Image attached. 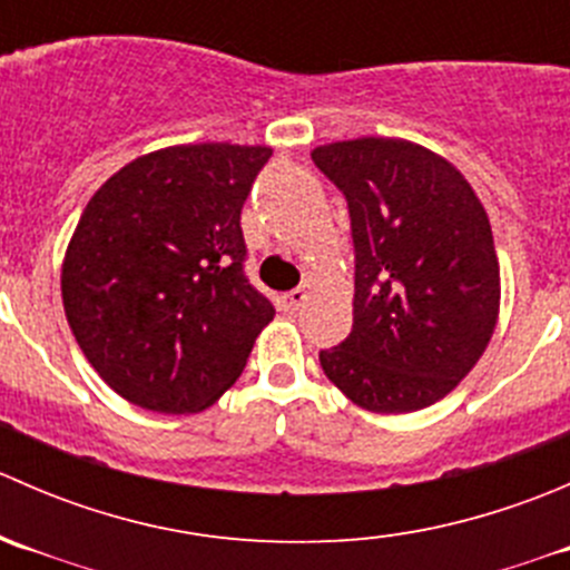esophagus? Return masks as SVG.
Instances as JSON below:
<instances>
[{
  "instance_id": "obj_1",
  "label": "esophagus",
  "mask_w": 570,
  "mask_h": 570,
  "mask_svg": "<svg viewBox=\"0 0 570 570\" xmlns=\"http://www.w3.org/2000/svg\"><path fill=\"white\" fill-rule=\"evenodd\" d=\"M312 292H314V286L308 284V281L303 286H297V289L286 292V295H284V308H286V312H297V308H301V306H306V301H308V297H312Z\"/></svg>"
}]
</instances>
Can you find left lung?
Returning <instances> with one entry per match:
<instances>
[{
	"instance_id": "left-lung-1",
	"label": "left lung",
	"mask_w": 570,
	"mask_h": 570,
	"mask_svg": "<svg viewBox=\"0 0 570 570\" xmlns=\"http://www.w3.org/2000/svg\"><path fill=\"white\" fill-rule=\"evenodd\" d=\"M347 198L355 245L353 331L320 350L327 381L372 413L444 400L474 370L499 320L491 223L461 170L400 137L317 146Z\"/></svg>"
}]
</instances>
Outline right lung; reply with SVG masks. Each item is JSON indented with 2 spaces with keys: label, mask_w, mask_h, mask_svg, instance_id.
Wrapping results in <instances>:
<instances>
[{
  "label": "right lung",
  "mask_w": 570,
  "mask_h": 570,
  "mask_svg": "<svg viewBox=\"0 0 570 570\" xmlns=\"http://www.w3.org/2000/svg\"><path fill=\"white\" fill-rule=\"evenodd\" d=\"M267 146H170L109 176L62 258V308L101 381L198 413L243 375L275 308L245 278L239 215Z\"/></svg>",
  "instance_id": "right-lung-1"
}]
</instances>
